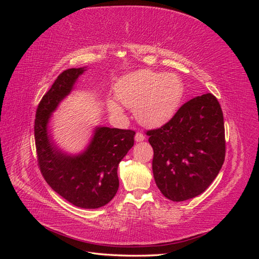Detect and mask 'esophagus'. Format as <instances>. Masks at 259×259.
<instances>
[{"instance_id":"esophagus-1","label":"esophagus","mask_w":259,"mask_h":259,"mask_svg":"<svg viewBox=\"0 0 259 259\" xmlns=\"http://www.w3.org/2000/svg\"><path fill=\"white\" fill-rule=\"evenodd\" d=\"M145 139H146V137H145V135L143 134V133H140V132L136 133V135H135V140H136V142H138V143L144 142Z\"/></svg>"}]
</instances>
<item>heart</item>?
<instances>
[{
  "mask_svg": "<svg viewBox=\"0 0 259 259\" xmlns=\"http://www.w3.org/2000/svg\"><path fill=\"white\" fill-rule=\"evenodd\" d=\"M117 100L134 109L137 120L148 126H158L173 117L185 95L183 80L175 73L143 69L122 76L114 86ZM109 110L120 113L121 108L108 101Z\"/></svg>",
  "mask_w": 259,
  "mask_h": 259,
  "instance_id": "b5f03b06",
  "label": "heart"
}]
</instances>
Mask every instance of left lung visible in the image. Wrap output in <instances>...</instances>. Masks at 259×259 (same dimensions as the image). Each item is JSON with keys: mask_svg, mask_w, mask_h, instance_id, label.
Returning <instances> with one entry per match:
<instances>
[{"mask_svg": "<svg viewBox=\"0 0 259 259\" xmlns=\"http://www.w3.org/2000/svg\"><path fill=\"white\" fill-rule=\"evenodd\" d=\"M147 135L153 148L155 184L170 201L204 192L224 164V115L210 93L187 101L167 123Z\"/></svg>", "mask_w": 259, "mask_h": 259, "instance_id": "obj_1", "label": "left lung"}]
</instances>
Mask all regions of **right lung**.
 I'll list each match as a JSON object with an SVG mask.
<instances>
[{"label": "right lung", "mask_w": 259, "mask_h": 259, "mask_svg": "<svg viewBox=\"0 0 259 259\" xmlns=\"http://www.w3.org/2000/svg\"><path fill=\"white\" fill-rule=\"evenodd\" d=\"M85 68L65 70L38 104L34 121L37 164L52 189L71 204L98 208L110 202L119 189L117 166L134 146L132 130L96 126L83 152L70 155L57 148L49 133V121L68 96Z\"/></svg>", "instance_id": "right-lung-1"}]
</instances>
